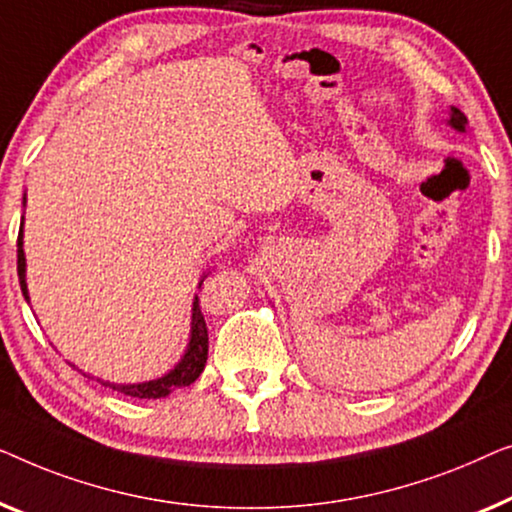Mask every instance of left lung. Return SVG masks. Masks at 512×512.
<instances>
[{
  "label": "left lung",
  "mask_w": 512,
  "mask_h": 512,
  "mask_svg": "<svg viewBox=\"0 0 512 512\" xmlns=\"http://www.w3.org/2000/svg\"><path fill=\"white\" fill-rule=\"evenodd\" d=\"M448 125L452 127V129H457V132H466V125H469V120H466V115L459 111V109H455V106H450V120H448Z\"/></svg>",
  "instance_id": "obj_1"
}]
</instances>
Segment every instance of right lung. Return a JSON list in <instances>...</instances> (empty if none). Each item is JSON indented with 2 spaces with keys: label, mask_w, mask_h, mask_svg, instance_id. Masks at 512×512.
Here are the masks:
<instances>
[{
  "label": "right lung",
  "mask_w": 512,
  "mask_h": 512,
  "mask_svg": "<svg viewBox=\"0 0 512 512\" xmlns=\"http://www.w3.org/2000/svg\"><path fill=\"white\" fill-rule=\"evenodd\" d=\"M23 204H27L25 197H23ZM23 227H25V218H23V222H20V232H18V278H20V290H23V297L27 299V304H30V292H27V262H25V250H23ZM206 276L208 273L201 276L197 287H201ZM206 359H208V329H206V320H204V315H201V308H199V297L194 294L190 341H187V348L183 352L181 362H178L174 369L167 371L164 376L155 378V380H146V383L120 385V383H109V380H102V378H97V380L104 387H111V390L127 394V397L162 399V397H169L171 392L181 390V387L192 385L194 380L201 376V371H204ZM74 369H78V366H74Z\"/></svg>",
  "instance_id": "obj_1"
}]
</instances>
